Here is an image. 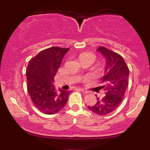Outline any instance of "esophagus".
Wrapping results in <instances>:
<instances>
[{"mask_svg":"<svg viewBox=\"0 0 150 150\" xmlns=\"http://www.w3.org/2000/svg\"><path fill=\"white\" fill-rule=\"evenodd\" d=\"M78 89L80 91V92L85 93V94H86V93H88V91H87V90H86V89H83V88H79Z\"/></svg>","mask_w":150,"mask_h":150,"instance_id":"esophagus-1","label":"esophagus"}]
</instances>
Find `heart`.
Segmentation results:
<instances>
[{
	"label": "heart",
	"instance_id": "b5f03b06",
	"mask_svg": "<svg viewBox=\"0 0 150 150\" xmlns=\"http://www.w3.org/2000/svg\"><path fill=\"white\" fill-rule=\"evenodd\" d=\"M88 56H91V57H92V58H94V55H92V53H82V54L80 55V59H82V58H85V57H88Z\"/></svg>",
	"mask_w": 150,
	"mask_h": 150
}]
</instances>
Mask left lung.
Here are the masks:
<instances>
[{
	"label": "left lung",
	"instance_id": "obj_1",
	"mask_svg": "<svg viewBox=\"0 0 150 150\" xmlns=\"http://www.w3.org/2000/svg\"><path fill=\"white\" fill-rule=\"evenodd\" d=\"M106 60L102 82L105 94L103 98H97L94 106H88L91 111L99 116H106L113 112L120 104L128 87L129 69L124 59L118 53L104 46L97 49Z\"/></svg>",
	"mask_w": 150,
	"mask_h": 150
}]
</instances>
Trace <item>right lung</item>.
Returning <instances> with one entry per match:
<instances>
[{
	"label": "right lung",
	"mask_w": 150,
	"mask_h": 150,
	"mask_svg": "<svg viewBox=\"0 0 150 150\" xmlns=\"http://www.w3.org/2000/svg\"><path fill=\"white\" fill-rule=\"evenodd\" d=\"M68 48L51 47L40 51L30 60L27 66V91L32 102L39 111L54 114L61 110L68 100L70 91L56 89L54 77Z\"/></svg>",
	"instance_id": "add662e5"
}]
</instances>
